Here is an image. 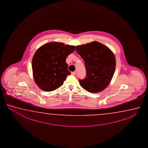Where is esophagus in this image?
Wrapping results in <instances>:
<instances>
[{
    "label": "esophagus",
    "instance_id": "1",
    "mask_svg": "<svg viewBox=\"0 0 148 148\" xmlns=\"http://www.w3.org/2000/svg\"><path fill=\"white\" fill-rule=\"evenodd\" d=\"M71 74L73 75H76V71H73V72H72L71 73Z\"/></svg>",
    "mask_w": 148,
    "mask_h": 148
}]
</instances>
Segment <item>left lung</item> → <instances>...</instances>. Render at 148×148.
<instances>
[{
  "label": "left lung",
  "mask_w": 148,
  "mask_h": 148,
  "mask_svg": "<svg viewBox=\"0 0 148 148\" xmlns=\"http://www.w3.org/2000/svg\"><path fill=\"white\" fill-rule=\"evenodd\" d=\"M76 51L85 63L86 78L79 80L81 86L90 93L100 92L108 86L115 71V56L109 48L94 41L78 45Z\"/></svg>",
  "instance_id": "8db88e82"
}]
</instances>
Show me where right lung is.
Wrapping results in <instances>:
<instances>
[{"mask_svg": "<svg viewBox=\"0 0 148 148\" xmlns=\"http://www.w3.org/2000/svg\"><path fill=\"white\" fill-rule=\"evenodd\" d=\"M75 46L52 42L36 51L32 60L33 77L42 90L50 92L60 88L70 72L66 59L75 50Z\"/></svg>", "mask_w": 148, "mask_h": 148, "instance_id": "1", "label": "right lung"}]
</instances>
